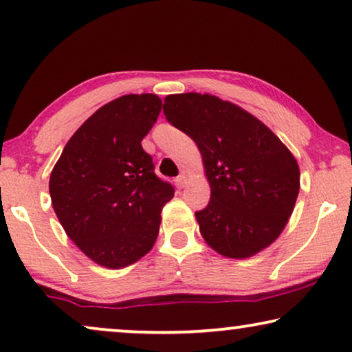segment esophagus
<instances>
[{
    "label": "esophagus",
    "instance_id": "obj_1",
    "mask_svg": "<svg viewBox=\"0 0 352 352\" xmlns=\"http://www.w3.org/2000/svg\"><path fill=\"white\" fill-rule=\"evenodd\" d=\"M186 183H188V177L186 175H178L175 178V185H177V188H180V190H183V188L186 186Z\"/></svg>",
    "mask_w": 352,
    "mask_h": 352
}]
</instances>
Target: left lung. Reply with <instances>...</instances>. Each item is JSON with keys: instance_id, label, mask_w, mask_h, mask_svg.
Returning <instances> with one entry per match:
<instances>
[{"instance_id": "obj_1", "label": "left lung", "mask_w": 352, "mask_h": 352, "mask_svg": "<svg viewBox=\"0 0 352 352\" xmlns=\"http://www.w3.org/2000/svg\"><path fill=\"white\" fill-rule=\"evenodd\" d=\"M164 115L202 156L210 202L196 212L204 241L226 258H250L280 236L300 191V167L280 138L236 103L172 94Z\"/></svg>"}]
</instances>
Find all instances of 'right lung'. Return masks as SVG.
<instances>
[{
  "instance_id": "1",
  "label": "right lung",
  "mask_w": 352,
  "mask_h": 352,
  "mask_svg": "<svg viewBox=\"0 0 352 352\" xmlns=\"http://www.w3.org/2000/svg\"><path fill=\"white\" fill-rule=\"evenodd\" d=\"M162 100L127 94L98 108L63 148L49 178L54 212L94 263L120 270L155 245L174 188L160 180L142 140Z\"/></svg>"
}]
</instances>
